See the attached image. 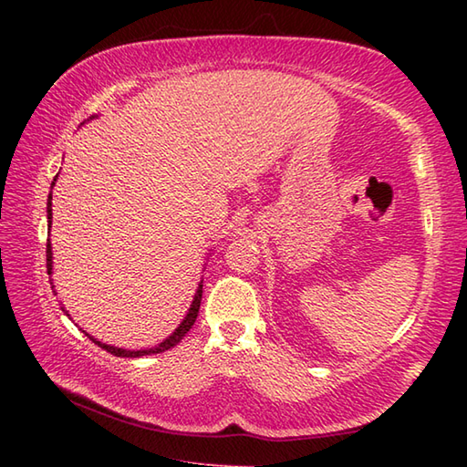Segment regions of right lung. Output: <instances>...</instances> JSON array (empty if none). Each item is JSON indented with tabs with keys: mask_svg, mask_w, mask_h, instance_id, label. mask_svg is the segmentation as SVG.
<instances>
[{
	"mask_svg": "<svg viewBox=\"0 0 467 467\" xmlns=\"http://www.w3.org/2000/svg\"><path fill=\"white\" fill-rule=\"evenodd\" d=\"M56 178H57V176H56ZM56 178H54V182H52V188H54V184H56ZM47 228H52V192H49V196H47ZM46 269H47V275H52V244H49V239H47V249H46ZM49 285H52V291H54V283H49ZM54 293H56V291H54ZM201 301H202V285H198L196 295H194V301H192V305H191V309H188L186 317L182 319V323L176 327V331H174L171 337H168V339H164L161 345L152 347V349L128 351V349H120V347H114V345H106V343H102V341H96L94 337L88 335V333H86V335L90 337V341H94L98 347H102V349H106L108 353H112V355H116V357H142V355H150V353H162V351L171 349V347L181 343L182 337L192 329V325H194L196 317H198V309H201ZM62 311H66L64 306H62ZM66 315H67V311H66Z\"/></svg>",
	"mask_w": 467,
	"mask_h": 467,
	"instance_id": "right-lung-1",
	"label": "right lung"
}]
</instances>
